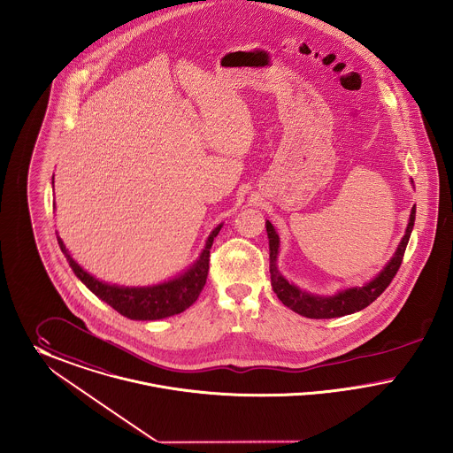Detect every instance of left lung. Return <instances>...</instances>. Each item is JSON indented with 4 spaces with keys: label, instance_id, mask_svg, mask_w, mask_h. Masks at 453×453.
<instances>
[{
    "label": "left lung",
    "instance_id": "8db88e82",
    "mask_svg": "<svg viewBox=\"0 0 453 453\" xmlns=\"http://www.w3.org/2000/svg\"><path fill=\"white\" fill-rule=\"evenodd\" d=\"M414 219H416V206L411 210L404 237L401 240L394 257L383 267V271L375 280H372L365 286L342 289L334 296L311 295V293L300 289L298 286L289 285L286 281L276 267L278 250H280V237H278L274 226L269 221H265V230H267V238H269V273H271V285H273L274 293L278 295V298L288 309H291L303 317H309V319H334V317L349 315L357 310L368 307L380 296L381 293L387 289V286L390 285V281L394 280V276L397 274V271L403 264L407 242H409L412 226H414Z\"/></svg>",
    "mask_w": 453,
    "mask_h": 453
}]
</instances>
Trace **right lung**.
I'll list each match as a JSON object with an SVG mask.
<instances>
[{"label": "right lung", "mask_w": 453, "mask_h": 453, "mask_svg": "<svg viewBox=\"0 0 453 453\" xmlns=\"http://www.w3.org/2000/svg\"><path fill=\"white\" fill-rule=\"evenodd\" d=\"M221 226L223 225H218L211 232L199 259L194 262L184 274L162 285L143 286V288H124V286L107 285L98 281L87 271H83L76 261H73L72 256L68 254L63 240L59 237H58V243L70 262L73 273L92 293H96L100 300H104L107 305L118 310L120 315L131 320H158L189 309L197 300L199 293L206 285V278L210 271V249L213 245L216 235L219 234Z\"/></svg>", "instance_id": "add662e5"}]
</instances>
